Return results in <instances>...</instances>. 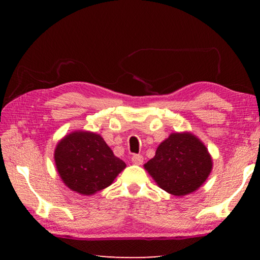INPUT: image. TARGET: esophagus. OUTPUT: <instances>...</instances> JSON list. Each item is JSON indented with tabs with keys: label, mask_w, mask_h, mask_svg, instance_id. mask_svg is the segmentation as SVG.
<instances>
[{
	"label": "esophagus",
	"mask_w": 260,
	"mask_h": 260,
	"mask_svg": "<svg viewBox=\"0 0 260 260\" xmlns=\"http://www.w3.org/2000/svg\"><path fill=\"white\" fill-rule=\"evenodd\" d=\"M132 162L135 165H141L143 162V157L141 155H133L132 156Z\"/></svg>",
	"instance_id": "esophagus-1"
}]
</instances>
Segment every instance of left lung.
Returning <instances> with one entry per match:
<instances>
[{"label":"left lung","mask_w":260,"mask_h":260,"mask_svg":"<svg viewBox=\"0 0 260 260\" xmlns=\"http://www.w3.org/2000/svg\"><path fill=\"white\" fill-rule=\"evenodd\" d=\"M144 169L162 190L174 196L196 191L212 170V158L195 135L172 133L158 146L156 155Z\"/></svg>","instance_id":"1"}]
</instances>
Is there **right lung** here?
Here are the masks:
<instances>
[{
    "instance_id": "obj_1",
    "label": "right lung",
    "mask_w": 260,
    "mask_h": 260,
    "mask_svg": "<svg viewBox=\"0 0 260 260\" xmlns=\"http://www.w3.org/2000/svg\"><path fill=\"white\" fill-rule=\"evenodd\" d=\"M55 164L63 182L81 195H93L113 182L126 164L113 155L102 136L76 131L57 143Z\"/></svg>"
}]
</instances>
